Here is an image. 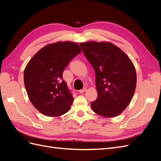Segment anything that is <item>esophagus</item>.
<instances>
[{
    "instance_id": "obj_1",
    "label": "esophagus",
    "mask_w": 161,
    "mask_h": 161,
    "mask_svg": "<svg viewBox=\"0 0 161 161\" xmlns=\"http://www.w3.org/2000/svg\"><path fill=\"white\" fill-rule=\"evenodd\" d=\"M86 91V88H84V89H82L80 90V91H79V92H80V93H83V92H85Z\"/></svg>"
}]
</instances>
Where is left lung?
<instances>
[{"instance_id":"1","label":"left lung","mask_w":161,"mask_h":161,"mask_svg":"<svg viewBox=\"0 0 161 161\" xmlns=\"http://www.w3.org/2000/svg\"><path fill=\"white\" fill-rule=\"evenodd\" d=\"M80 45L95 72L97 98L91 102L92 110L105 118L120 115L136 90L133 62L119 47L109 42L91 41Z\"/></svg>"}]
</instances>
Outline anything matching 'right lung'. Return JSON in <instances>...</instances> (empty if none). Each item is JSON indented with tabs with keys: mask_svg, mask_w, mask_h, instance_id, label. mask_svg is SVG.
<instances>
[{
	"mask_svg": "<svg viewBox=\"0 0 161 161\" xmlns=\"http://www.w3.org/2000/svg\"><path fill=\"white\" fill-rule=\"evenodd\" d=\"M81 50L72 42L49 43L27 63L24 84L31 103L42 114L58 117L69 111L74 98L62 80V73Z\"/></svg>",
	"mask_w": 161,
	"mask_h": 161,
	"instance_id": "add662e5",
	"label": "right lung"
}]
</instances>
